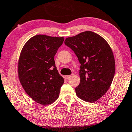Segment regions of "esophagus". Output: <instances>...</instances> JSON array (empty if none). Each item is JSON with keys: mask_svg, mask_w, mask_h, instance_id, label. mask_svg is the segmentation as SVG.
Segmentation results:
<instances>
[{"mask_svg": "<svg viewBox=\"0 0 132 132\" xmlns=\"http://www.w3.org/2000/svg\"><path fill=\"white\" fill-rule=\"evenodd\" d=\"M73 75H74V74H72L70 75H65V78L66 79H68V78H70L71 77L73 76Z\"/></svg>", "mask_w": 132, "mask_h": 132, "instance_id": "34e87169", "label": "esophagus"}]
</instances>
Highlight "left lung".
<instances>
[{"label":"left lung","mask_w":132,"mask_h":132,"mask_svg":"<svg viewBox=\"0 0 132 132\" xmlns=\"http://www.w3.org/2000/svg\"><path fill=\"white\" fill-rule=\"evenodd\" d=\"M65 44L72 50L81 64L80 83L75 88L79 98L94 102L109 89L115 72L111 47L102 37L86 31L67 38Z\"/></svg>","instance_id":"obj_1"}]
</instances>
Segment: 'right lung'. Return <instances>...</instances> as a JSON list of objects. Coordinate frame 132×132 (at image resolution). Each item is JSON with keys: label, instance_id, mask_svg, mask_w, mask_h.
Masks as SVG:
<instances>
[{"label": "right lung", "instance_id": "add662e5", "mask_svg": "<svg viewBox=\"0 0 132 132\" xmlns=\"http://www.w3.org/2000/svg\"><path fill=\"white\" fill-rule=\"evenodd\" d=\"M64 38L34 36L24 45L18 61L21 85L30 98L43 105L57 100L64 79L58 73L54 57Z\"/></svg>", "mask_w": 132, "mask_h": 132}]
</instances>
